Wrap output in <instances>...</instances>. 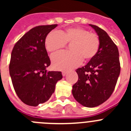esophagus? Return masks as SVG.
Instances as JSON below:
<instances>
[{"label":"esophagus","instance_id":"esophagus-1","mask_svg":"<svg viewBox=\"0 0 131 131\" xmlns=\"http://www.w3.org/2000/svg\"><path fill=\"white\" fill-rule=\"evenodd\" d=\"M66 74H67V71H62V75H63V77L66 75Z\"/></svg>","mask_w":131,"mask_h":131}]
</instances>
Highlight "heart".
Returning <instances> with one entry per match:
<instances>
[{
	"label": "heart",
	"instance_id": "b5f03b06",
	"mask_svg": "<svg viewBox=\"0 0 131 131\" xmlns=\"http://www.w3.org/2000/svg\"><path fill=\"white\" fill-rule=\"evenodd\" d=\"M71 44V52H59L51 56L52 66L59 70H67L79 66L84 61L93 58L100 48V39L96 34L81 27H69L65 31H53L45 39V47L54 52Z\"/></svg>",
	"mask_w": 131,
	"mask_h": 131
}]
</instances>
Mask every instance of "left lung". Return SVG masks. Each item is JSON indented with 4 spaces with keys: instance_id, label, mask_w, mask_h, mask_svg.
<instances>
[{
    "instance_id": "left-lung-1",
    "label": "left lung",
    "mask_w": 131,
    "mask_h": 131,
    "mask_svg": "<svg viewBox=\"0 0 131 131\" xmlns=\"http://www.w3.org/2000/svg\"><path fill=\"white\" fill-rule=\"evenodd\" d=\"M100 39L96 55L84 67L78 68V81L73 86L74 98L83 106L94 107L102 104L113 93L120 74L119 50L106 31L89 24Z\"/></svg>"
}]
</instances>
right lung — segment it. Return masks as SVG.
<instances>
[{
	"mask_svg": "<svg viewBox=\"0 0 131 131\" xmlns=\"http://www.w3.org/2000/svg\"><path fill=\"white\" fill-rule=\"evenodd\" d=\"M57 24L40 25L25 33L12 51L9 71L15 92L24 104L37 106L52 96L61 71H48L50 60L45 48L47 35Z\"/></svg>",
	"mask_w": 131,
	"mask_h": 131,
	"instance_id": "add662e5",
	"label": "right lung"
}]
</instances>
